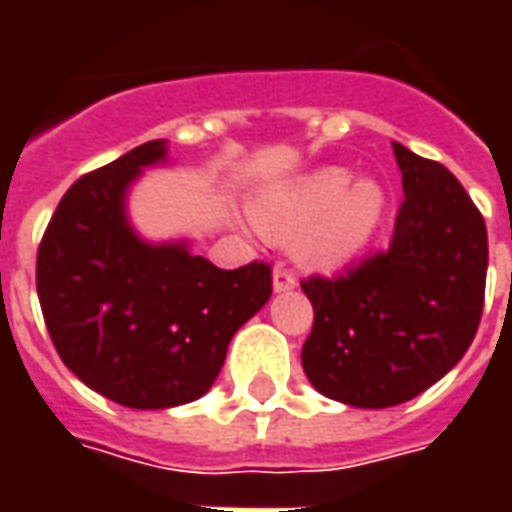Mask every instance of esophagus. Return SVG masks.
<instances>
[{
    "label": "esophagus",
    "instance_id": "obj_1",
    "mask_svg": "<svg viewBox=\"0 0 512 512\" xmlns=\"http://www.w3.org/2000/svg\"><path fill=\"white\" fill-rule=\"evenodd\" d=\"M296 288V277L290 274L285 266H277L274 268V290L277 293H285V290H293Z\"/></svg>",
    "mask_w": 512,
    "mask_h": 512
}]
</instances>
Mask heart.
<instances>
[{"instance_id":"heart-1","label":"heart","mask_w":512,"mask_h":512,"mask_svg":"<svg viewBox=\"0 0 512 512\" xmlns=\"http://www.w3.org/2000/svg\"><path fill=\"white\" fill-rule=\"evenodd\" d=\"M384 213L386 191L378 180L354 183L348 169L323 167L263 194L255 222L271 241L296 244L301 263L334 268L370 244Z\"/></svg>"}]
</instances>
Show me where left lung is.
<instances>
[{
  "label": "left lung",
  "mask_w": 512,
  "mask_h": 512,
  "mask_svg": "<svg viewBox=\"0 0 512 512\" xmlns=\"http://www.w3.org/2000/svg\"><path fill=\"white\" fill-rule=\"evenodd\" d=\"M403 194L392 244L340 277L301 282L315 323L301 365L321 395L389 408L425 392L469 351L485 301L488 233L458 178L392 142Z\"/></svg>",
  "instance_id": "left-lung-1"
}]
</instances>
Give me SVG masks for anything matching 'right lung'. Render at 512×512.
I'll return each instance as SVG.
<instances>
[{"label":"right lung","mask_w":512,"mask_h":512,"mask_svg":"<svg viewBox=\"0 0 512 512\" xmlns=\"http://www.w3.org/2000/svg\"><path fill=\"white\" fill-rule=\"evenodd\" d=\"M167 161L153 139L65 191L38 249V299L73 376L120 406H183L219 376L233 334L271 299L266 263L224 271L186 241L147 244L126 194Z\"/></svg>","instance_id":"obj_1"}]
</instances>
